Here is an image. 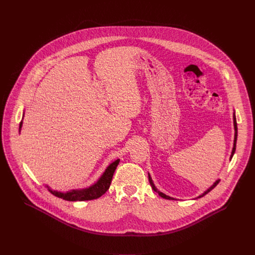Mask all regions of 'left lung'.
Listing matches in <instances>:
<instances>
[{"label":"left lung","mask_w":255,"mask_h":255,"mask_svg":"<svg viewBox=\"0 0 255 255\" xmlns=\"http://www.w3.org/2000/svg\"><path fill=\"white\" fill-rule=\"evenodd\" d=\"M233 122H234V130H235V135H234V144H233V149H232V152H231V156H230V159H232V157H233V155H234V153H235V149H236V141H237V122H236V117H235V113L233 114ZM148 179H149V183H150V185H151V187H152V189H153V191L154 192H156L161 198H163V199H166V200H174L173 198H171V197H169V196H166L165 194H163V193H161V192H159L156 188H155V186H154V184H153V181H152V179H151V176H150V174L148 173ZM219 181H220V179H217L215 183L213 184V186H211L206 192H204V194H202V195H200L198 198H202V197H204L206 194H208L209 192H211L218 184H219Z\"/></svg>","instance_id":"1"}]
</instances>
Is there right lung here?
Returning <instances> with one entry per match:
<instances>
[{
	"label": "right lung",
	"instance_id": "1",
	"mask_svg": "<svg viewBox=\"0 0 255 255\" xmlns=\"http://www.w3.org/2000/svg\"><path fill=\"white\" fill-rule=\"evenodd\" d=\"M23 122H20V128L19 131L21 130ZM120 159L115 160L114 162H112L110 165H109L105 172L102 174V176L99 178V180L97 181L96 184H94L93 186L87 188V189H83V190H72L66 193H61V192H57V191H52L51 189L48 188V191L54 195L57 198L63 199L65 201H70V202H76V201H90V200H95L100 198L101 196H103L108 190L110 188L111 181L113 178V174L115 172V169L117 167V165L119 164Z\"/></svg>",
	"mask_w": 255,
	"mask_h": 255
}]
</instances>
